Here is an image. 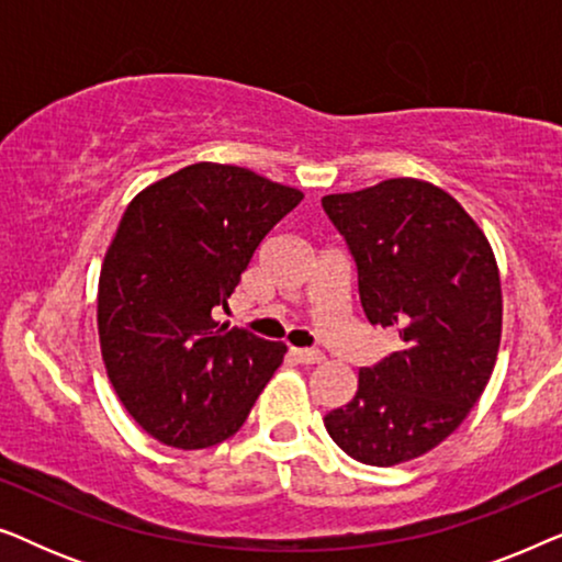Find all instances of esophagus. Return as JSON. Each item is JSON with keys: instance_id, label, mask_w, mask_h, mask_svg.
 <instances>
[{"instance_id": "obj_1", "label": "esophagus", "mask_w": 562, "mask_h": 562, "mask_svg": "<svg viewBox=\"0 0 562 562\" xmlns=\"http://www.w3.org/2000/svg\"><path fill=\"white\" fill-rule=\"evenodd\" d=\"M291 356H294L299 363H304V366H314V363H322V360H325V356H322L319 350H302V348H294L291 350Z\"/></svg>"}]
</instances>
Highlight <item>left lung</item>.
<instances>
[{"instance_id": "obj_1", "label": "left lung", "mask_w": 562, "mask_h": 562, "mask_svg": "<svg viewBox=\"0 0 562 562\" xmlns=\"http://www.w3.org/2000/svg\"><path fill=\"white\" fill-rule=\"evenodd\" d=\"M322 206L356 258L366 317L402 340L360 368L356 396L325 427L360 463H406L456 432L494 373L504 314L494 248L458 199L409 176Z\"/></svg>"}]
</instances>
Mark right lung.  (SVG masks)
<instances>
[{"label":"right lung","mask_w":562,"mask_h":562,"mask_svg":"<svg viewBox=\"0 0 562 562\" xmlns=\"http://www.w3.org/2000/svg\"><path fill=\"white\" fill-rule=\"evenodd\" d=\"M302 199L202 160L127 204L99 273V348L114 394L158 442L202 450L233 437L281 366L286 345L227 329L212 312Z\"/></svg>","instance_id":"1"}]
</instances>
